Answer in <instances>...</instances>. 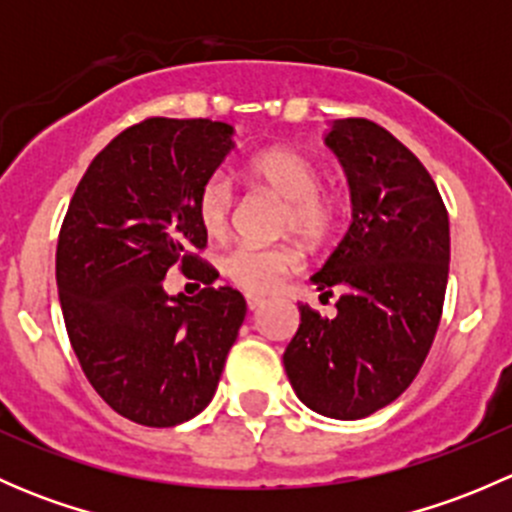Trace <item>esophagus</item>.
<instances>
[{
    "label": "esophagus",
    "mask_w": 512,
    "mask_h": 512,
    "mask_svg": "<svg viewBox=\"0 0 512 512\" xmlns=\"http://www.w3.org/2000/svg\"><path fill=\"white\" fill-rule=\"evenodd\" d=\"M245 299H247V307H250V309H260L262 304H265V299L257 297V294H247Z\"/></svg>",
    "instance_id": "34e87169"
}]
</instances>
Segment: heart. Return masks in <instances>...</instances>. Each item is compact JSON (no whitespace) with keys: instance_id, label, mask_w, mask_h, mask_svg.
Returning a JSON list of instances; mask_svg holds the SVG:
<instances>
[{"instance_id":"heart-1","label":"heart","mask_w":512,"mask_h":512,"mask_svg":"<svg viewBox=\"0 0 512 512\" xmlns=\"http://www.w3.org/2000/svg\"><path fill=\"white\" fill-rule=\"evenodd\" d=\"M247 175L257 185L285 200L280 227L307 245L329 240L339 223L337 195L322 188L317 163L292 148H267L247 160ZM232 188L223 175H210L195 198V215L205 235L223 237L230 227ZM225 277L250 294L275 292L289 272L299 267L292 247L237 245L220 262Z\"/></svg>"}]
</instances>
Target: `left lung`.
<instances>
[{"label": "left lung", "instance_id": "obj_1", "mask_svg": "<svg viewBox=\"0 0 512 512\" xmlns=\"http://www.w3.org/2000/svg\"><path fill=\"white\" fill-rule=\"evenodd\" d=\"M324 143L352 190V225L312 277L327 297L337 289V314L299 304L282 361L304 406L354 421L399 399L426 361L446 297L451 232L433 178L386 128L339 118Z\"/></svg>", "mask_w": 512, "mask_h": 512}]
</instances>
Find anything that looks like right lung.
Here are the masks:
<instances>
[{
  "label": "right lung",
  "instance_id": "right-lung-1",
  "mask_svg": "<svg viewBox=\"0 0 512 512\" xmlns=\"http://www.w3.org/2000/svg\"><path fill=\"white\" fill-rule=\"evenodd\" d=\"M232 151V126L146 118L118 133L81 178L56 245L66 332L86 379L116 414L168 428L213 401L247 304L218 272L195 215L205 180ZM178 264L206 287L168 295Z\"/></svg>",
  "mask_w": 512,
  "mask_h": 512
}]
</instances>
